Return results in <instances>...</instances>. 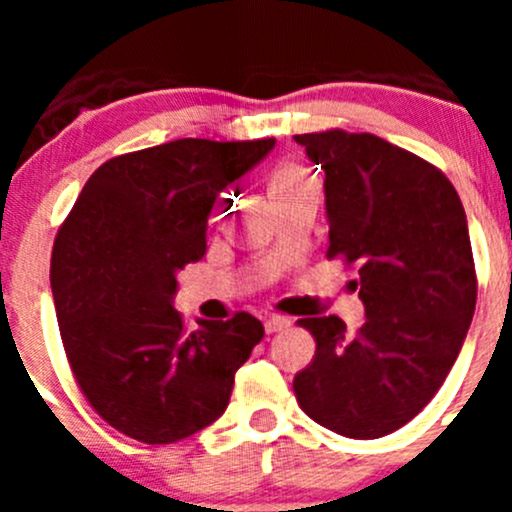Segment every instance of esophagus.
I'll return each instance as SVG.
<instances>
[{
	"mask_svg": "<svg viewBox=\"0 0 512 512\" xmlns=\"http://www.w3.org/2000/svg\"><path fill=\"white\" fill-rule=\"evenodd\" d=\"M284 328H289V320L287 318H277V315H271V318H266L264 320V330L266 333H279V330H284Z\"/></svg>",
	"mask_w": 512,
	"mask_h": 512,
	"instance_id": "34e87169",
	"label": "esophagus"
}]
</instances>
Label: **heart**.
Masks as SVG:
<instances>
[{
    "label": "heart",
    "instance_id": "b5f03b06",
    "mask_svg": "<svg viewBox=\"0 0 512 512\" xmlns=\"http://www.w3.org/2000/svg\"><path fill=\"white\" fill-rule=\"evenodd\" d=\"M312 187H315V179H312L310 171H307L302 164H297V161L279 164L269 176L271 202H279L284 200V197H292V194H300Z\"/></svg>",
    "mask_w": 512,
    "mask_h": 512
}]
</instances>
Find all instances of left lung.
<instances>
[{"label":"left lung","mask_w":512,"mask_h":512,"mask_svg":"<svg viewBox=\"0 0 512 512\" xmlns=\"http://www.w3.org/2000/svg\"><path fill=\"white\" fill-rule=\"evenodd\" d=\"M295 140L325 171V256L356 271L366 307L354 333L336 315L297 320L315 338L297 402L341 436H387L433 400L467 338L477 305L467 215L438 166L377 135Z\"/></svg>","instance_id":"8db88e82"}]
</instances>
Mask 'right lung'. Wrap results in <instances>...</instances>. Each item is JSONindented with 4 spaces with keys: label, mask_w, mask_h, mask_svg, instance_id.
<instances>
[{
    "label": "right lung",
    "mask_w": 512,
    "mask_h": 512,
    "mask_svg": "<svg viewBox=\"0 0 512 512\" xmlns=\"http://www.w3.org/2000/svg\"><path fill=\"white\" fill-rule=\"evenodd\" d=\"M274 138H182L104 161L53 241L58 330L94 413L140 443H174L225 413L264 325L235 312L189 333L176 274L205 256L217 194Z\"/></svg>",
    "instance_id": "1"
}]
</instances>
